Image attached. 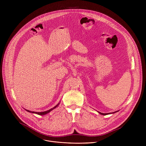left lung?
<instances>
[{
	"mask_svg": "<svg viewBox=\"0 0 146 146\" xmlns=\"http://www.w3.org/2000/svg\"><path fill=\"white\" fill-rule=\"evenodd\" d=\"M99 113H100V114H101V115H108V113H101V112H99Z\"/></svg>",
	"mask_w": 146,
	"mask_h": 146,
	"instance_id": "left-lung-1",
	"label": "left lung"
}]
</instances>
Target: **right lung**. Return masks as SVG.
<instances>
[{"label":"right lung","mask_w":146,"mask_h":146,"mask_svg":"<svg viewBox=\"0 0 146 146\" xmlns=\"http://www.w3.org/2000/svg\"><path fill=\"white\" fill-rule=\"evenodd\" d=\"M58 106V105H56L55 107H54L53 108H52V109H50V110H48V111H45V112H33V111H29V110H26V111H27L28 112H31V113H36V114H38V115H45V114H46V113H48V112H50L51 111H52V110H54V109L55 108H56V107Z\"/></svg>","instance_id":"add662e5"}]
</instances>
